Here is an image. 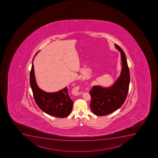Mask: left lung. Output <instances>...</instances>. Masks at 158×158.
I'll list each match as a JSON object with an SVG mask.
<instances>
[{"label": "left lung", "instance_id": "left-lung-1", "mask_svg": "<svg viewBox=\"0 0 158 158\" xmlns=\"http://www.w3.org/2000/svg\"><path fill=\"white\" fill-rule=\"evenodd\" d=\"M115 45L121 53L123 67L119 77L111 87L104 88L94 85L89 92L91 97L90 108L98 116L108 115L120 108L128 94L130 75L126 56L121 47Z\"/></svg>", "mask_w": 158, "mask_h": 158}]
</instances>
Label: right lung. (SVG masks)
<instances>
[{
    "label": "right lung",
    "instance_id": "right-lung-1",
    "mask_svg": "<svg viewBox=\"0 0 158 158\" xmlns=\"http://www.w3.org/2000/svg\"><path fill=\"white\" fill-rule=\"evenodd\" d=\"M34 59V58L33 61ZM34 68L32 63L30 72V85L37 106L42 111L52 116L59 118L68 116L73 110V101L68 95L67 88L66 87L56 93H47L43 91L36 84Z\"/></svg>",
    "mask_w": 158,
    "mask_h": 158
}]
</instances>
